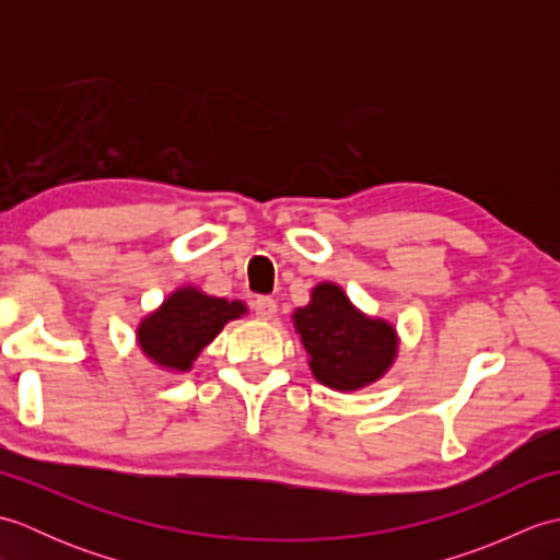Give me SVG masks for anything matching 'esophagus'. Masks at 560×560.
Listing matches in <instances>:
<instances>
[{
	"label": "esophagus",
	"instance_id": "esophagus-1",
	"mask_svg": "<svg viewBox=\"0 0 560 560\" xmlns=\"http://www.w3.org/2000/svg\"><path fill=\"white\" fill-rule=\"evenodd\" d=\"M255 315L259 319H271L277 315V301L269 299V295H261V299L255 301Z\"/></svg>",
	"mask_w": 560,
	"mask_h": 560
}]
</instances>
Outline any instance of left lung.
Returning a JSON list of instances; mask_svg holds the SVG:
<instances>
[{
    "label": "left lung",
    "mask_w": 560,
    "mask_h": 560,
    "mask_svg": "<svg viewBox=\"0 0 560 560\" xmlns=\"http://www.w3.org/2000/svg\"><path fill=\"white\" fill-rule=\"evenodd\" d=\"M293 325L311 355L313 375L331 389L351 392L375 383L397 355L395 327L355 311L335 283L313 289L311 303L293 313Z\"/></svg>",
    "instance_id": "8db88e82"
}]
</instances>
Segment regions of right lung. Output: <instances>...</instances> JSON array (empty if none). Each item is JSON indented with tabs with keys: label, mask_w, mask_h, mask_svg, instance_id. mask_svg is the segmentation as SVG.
I'll return each mask as SVG.
<instances>
[{
	"label": "right lung",
	"mask_w": 560,
	"mask_h": 560,
	"mask_svg": "<svg viewBox=\"0 0 560 560\" xmlns=\"http://www.w3.org/2000/svg\"><path fill=\"white\" fill-rule=\"evenodd\" d=\"M245 313L247 307L241 301L213 299L192 287L177 289L156 313L141 319L137 339L153 363L185 373L223 325Z\"/></svg>",
	"instance_id": "obj_1"
}]
</instances>
